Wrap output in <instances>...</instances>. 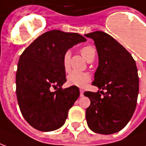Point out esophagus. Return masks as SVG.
Returning a JSON list of instances; mask_svg holds the SVG:
<instances>
[{"instance_id":"obj_1","label":"esophagus","mask_w":146,"mask_h":146,"mask_svg":"<svg viewBox=\"0 0 146 146\" xmlns=\"http://www.w3.org/2000/svg\"><path fill=\"white\" fill-rule=\"evenodd\" d=\"M80 97H82V96H84V91L83 90H80Z\"/></svg>"}]
</instances>
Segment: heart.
<instances>
[{"mask_svg":"<svg viewBox=\"0 0 146 146\" xmlns=\"http://www.w3.org/2000/svg\"><path fill=\"white\" fill-rule=\"evenodd\" d=\"M80 52L83 57L85 58L87 62H89L91 59L95 58V50L92 46H85L81 48ZM63 68L66 71L70 70V52L66 51L63 56ZM91 80V76L87 73H81V72H76L73 71L70 73L67 76V81L70 85L76 86L79 88H84L87 85V84Z\"/></svg>","mask_w":146,"mask_h":146,"instance_id":"b5f03b06","label":"heart"}]
</instances>
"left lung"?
<instances>
[{
  "mask_svg": "<svg viewBox=\"0 0 146 146\" xmlns=\"http://www.w3.org/2000/svg\"><path fill=\"white\" fill-rule=\"evenodd\" d=\"M84 36L94 40L98 52V66L92 84L106 90L101 94L84 93L91 100L86 119L92 131L111 135L121 131L134 114L139 91L138 69L131 54L113 36L102 31Z\"/></svg>",
  "mask_w": 146,
  "mask_h": 146,
  "instance_id": "8db88e82",
  "label": "left lung"
}]
</instances>
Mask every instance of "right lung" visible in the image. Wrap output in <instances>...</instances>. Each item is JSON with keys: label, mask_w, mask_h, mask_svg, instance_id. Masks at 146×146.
Masks as SVG:
<instances>
[{"label": "right lung", "mask_w": 146, "mask_h": 146, "mask_svg": "<svg viewBox=\"0 0 146 146\" xmlns=\"http://www.w3.org/2000/svg\"><path fill=\"white\" fill-rule=\"evenodd\" d=\"M85 37L77 33L48 31L36 38L21 54L16 72V95L23 116L38 131L60 128L80 96L76 86L66 89L63 56ZM60 88L51 92V87Z\"/></svg>", "instance_id": "1"}]
</instances>
